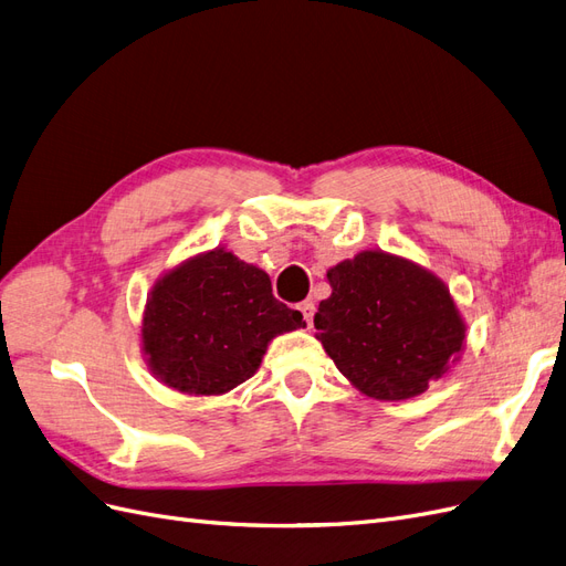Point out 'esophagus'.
Listing matches in <instances>:
<instances>
[{
  "label": "esophagus",
  "instance_id": "34e87169",
  "mask_svg": "<svg viewBox=\"0 0 566 566\" xmlns=\"http://www.w3.org/2000/svg\"><path fill=\"white\" fill-rule=\"evenodd\" d=\"M300 312H302L304 321L312 325V321H314V312H316V306H314V302H312V300H304V302L300 304Z\"/></svg>",
  "mask_w": 566,
  "mask_h": 566
}]
</instances>
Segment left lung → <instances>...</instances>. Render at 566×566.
<instances>
[{
  "instance_id": "1",
  "label": "left lung",
  "mask_w": 566,
  "mask_h": 566,
  "mask_svg": "<svg viewBox=\"0 0 566 566\" xmlns=\"http://www.w3.org/2000/svg\"><path fill=\"white\" fill-rule=\"evenodd\" d=\"M314 325L342 375L373 399L418 397L462 349L465 325L439 279L385 252L328 271Z\"/></svg>"
}]
</instances>
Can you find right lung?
I'll return each instance as SVG.
<instances>
[{"mask_svg": "<svg viewBox=\"0 0 566 566\" xmlns=\"http://www.w3.org/2000/svg\"><path fill=\"white\" fill-rule=\"evenodd\" d=\"M271 293L264 271L224 250L181 264L156 285L144 352L158 378L186 394H224L250 380L271 337L304 328Z\"/></svg>", "mask_w": 566, "mask_h": 566, "instance_id": "add662e5", "label": "right lung"}]
</instances>
